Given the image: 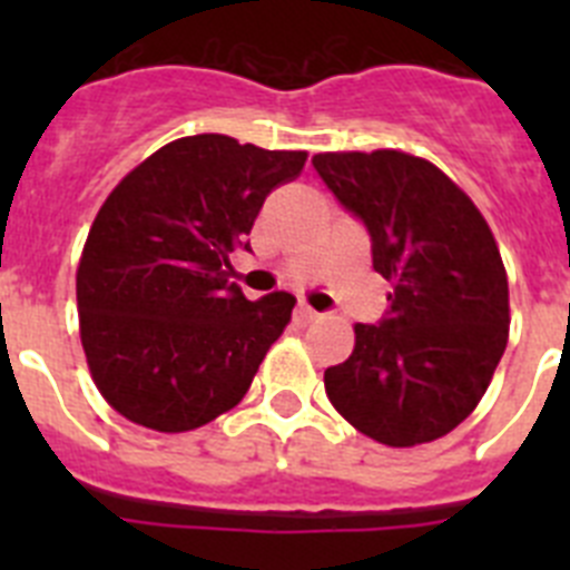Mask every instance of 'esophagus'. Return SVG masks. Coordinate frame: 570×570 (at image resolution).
<instances>
[{
	"mask_svg": "<svg viewBox=\"0 0 570 570\" xmlns=\"http://www.w3.org/2000/svg\"><path fill=\"white\" fill-rule=\"evenodd\" d=\"M294 316H296V322H299V325H314V322L320 320V314H316L311 305H305V302H302V305H296Z\"/></svg>",
	"mask_w": 570,
	"mask_h": 570,
	"instance_id": "34e87169",
	"label": "esophagus"
}]
</instances>
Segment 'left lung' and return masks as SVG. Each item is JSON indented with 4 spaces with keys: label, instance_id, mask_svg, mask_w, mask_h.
I'll use <instances>...</instances> for the list:
<instances>
[{
    "label": "left lung",
    "instance_id": "1",
    "mask_svg": "<svg viewBox=\"0 0 570 570\" xmlns=\"http://www.w3.org/2000/svg\"><path fill=\"white\" fill-rule=\"evenodd\" d=\"M316 174L371 234L391 282L380 325L325 371L331 405L360 434L414 448L451 434L480 405L508 345V274L485 216L434 163L405 150H328Z\"/></svg>",
    "mask_w": 570,
    "mask_h": 570
}]
</instances>
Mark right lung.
<instances>
[{
  "instance_id": "1",
  "label": "right lung",
  "mask_w": 570,
  "mask_h": 570,
  "mask_svg": "<svg viewBox=\"0 0 570 570\" xmlns=\"http://www.w3.org/2000/svg\"><path fill=\"white\" fill-rule=\"evenodd\" d=\"M305 159L196 134L154 150L110 190L79 256L77 308L88 371L116 414L183 434L248 394L296 299H245L228 256L248 248L265 196Z\"/></svg>"
}]
</instances>
